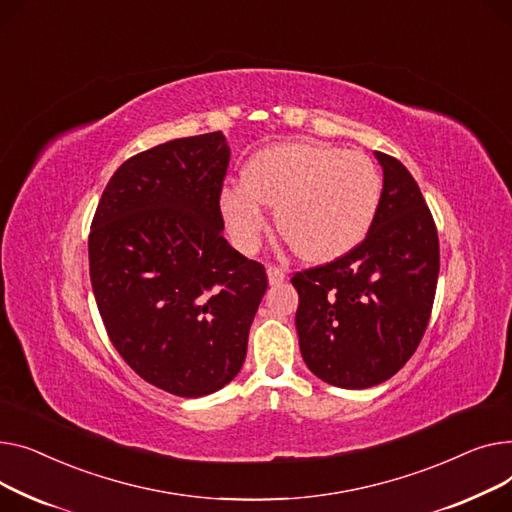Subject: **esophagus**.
Segmentation results:
<instances>
[{"label":"esophagus","mask_w":512,"mask_h":512,"mask_svg":"<svg viewBox=\"0 0 512 512\" xmlns=\"http://www.w3.org/2000/svg\"><path fill=\"white\" fill-rule=\"evenodd\" d=\"M266 275H268V283L270 285H279L285 281V270L277 264H268L266 266Z\"/></svg>","instance_id":"34e87169"}]
</instances>
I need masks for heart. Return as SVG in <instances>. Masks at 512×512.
Returning a JSON list of instances; mask_svg holds the SVG:
<instances>
[{
  "label": "heart",
  "instance_id": "heart-1",
  "mask_svg": "<svg viewBox=\"0 0 512 512\" xmlns=\"http://www.w3.org/2000/svg\"><path fill=\"white\" fill-rule=\"evenodd\" d=\"M380 200L376 165L357 150L291 142L270 146L248 163L246 179L221 194L233 242L254 250L266 229V208H277V227L310 262L347 254L366 237Z\"/></svg>",
  "mask_w": 512,
  "mask_h": 512
}]
</instances>
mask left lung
Wrapping results in <instances>:
<instances>
[{
  "label": "left lung",
  "instance_id": "obj_1",
  "mask_svg": "<svg viewBox=\"0 0 512 512\" xmlns=\"http://www.w3.org/2000/svg\"><path fill=\"white\" fill-rule=\"evenodd\" d=\"M384 184L368 235L341 258L293 273L306 366L324 382L368 388L395 376L430 322L440 246L407 167L378 153Z\"/></svg>",
  "mask_w": 512,
  "mask_h": 512
}]
</instances>
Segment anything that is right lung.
<instances>
[{"instance_id": "right-lung-1", "label": "right lung", "mask_w": 512, "mask_h": 512, "mask_svg": "<svg viewBox=\"0 0 512 512\" xmlns=\"http://www.w3.org/2000/svg\"><path fill=\"white\" fill-rule=\"evenodd\" d=\"M229 157L221 132L148 148L113 173L90 225V283L113 347L177 397L215 393L242 370L268 287L264 266L221 233Z\"/></svg>"}]
</instances>
